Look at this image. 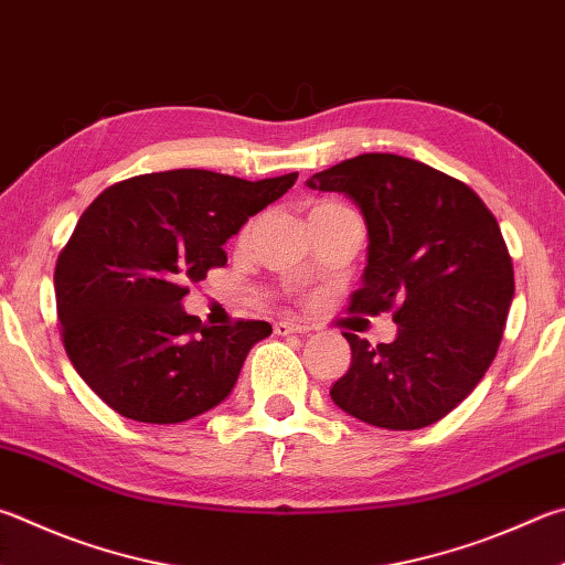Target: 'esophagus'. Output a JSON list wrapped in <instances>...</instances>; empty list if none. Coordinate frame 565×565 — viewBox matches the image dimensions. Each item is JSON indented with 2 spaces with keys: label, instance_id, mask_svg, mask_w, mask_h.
I'll return each instance as SVG.
<instances>
[{
  "label": "esophagus",
  "instance_id": "esophagus-1",
  "mask_svg": "<svg viewBox=\"0 0 565 565\" xmlns=\"http://www.w3.org/2000/svg\"><path fill=\"white\" fill-rule=\"evenodd\" d=\"M306 331H309V326H301V323H294V321H276V323H274V333H276V335L306 333Z\"/></svg>",
  "mask_w": 565,
  "mask_h": 565
}]
</instances>
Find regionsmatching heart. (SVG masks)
Here are the masks:
<instances>
[{"label": "heart", "instance_id": "heart-1", "mask_svg": "<svg viewBox=\"0 0 565 565\" xmlns=\"http://www.w3.org/2000/svg\"><path fill=\"white\" fill-rule=\"evenodd\" d=\"M338 210H345V207H341V204H333V202H321V204H316L311 214H326V212H338ZM252 232H254V222L242 230V242H247L252 237Z\"/></svg>", "mask_w": 565, "mask_h": 565}]
</instances>
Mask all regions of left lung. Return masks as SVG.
Instances as JSON below:
<instances>
[{"instance_id": "1", "label": "left lung", "mask_w": 565, "mask_h": 565, "mask_svg": "<svg viewBox=\"0 0 565 565\" xmlns=\"http://www.w3.org/2000/svg\"><path fill=\"white\" fill-rule=\"evenodd\" d=\"M343 192L367 230L351 311H393V343L353 333L331 399L361 423L419 429L443 419L489 371L504 335L514 266L494 214L465 182L425 162L363 152L306 180Z\"/></svg>"}]
</instances>
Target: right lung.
I'll list each match as a JSON object with an SVG mask.
<instances>
[{"instance_id":"right-lung-1","label":"right lung","mask_w":565,"mask_h":565,"mask_svg":"<svg viewBox=\"0 0 565 565\" xmlns=\"http://www.w3.org/2000/svg\"><path fill=\"white\" fill-rule=\"evenodd\" d=\"M296 178L168 170L113 184L88 204L58 254L54 291L68 361L108 407L175 425L232 393L271 326H204L182 299L227 264V239Z\"/></svg>"}]
</instances>
